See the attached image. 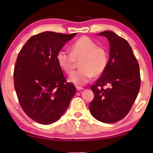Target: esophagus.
<instances>
[{"mask_svg":"<svg viewBox=\"0 0 153 153\" xmlns=\"http://www.w3.org/2000/svg\"><path fill=\"white\" fill-rule=\"evenodd\" d=\"M76 88L77 91H81V90H83V88L81 87V86H76Z\"/></svg>","mask_w":153,"mask_h":153,"instance_id":"34e87169","label":"esophagus"}]
</instances>
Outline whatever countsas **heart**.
I'll return each instance as SVG.
<instances>
[{
    "label": "heart",
    "mask_w": 153,
    "mask_h": 153,
    "mask_svg": "<svg viewBox=\"0 0 153 153\" xmlns=\"http://www.w3.org/2000/svg\"><path fill=\"white\" fill-rule=\"evenodd\" d=\"M58 65L67 74L71 75L76 67V62L80 61L81 69L70 78L76 85H84L93 76L102 75L108 68L109 53L105 47L87 36L81 37L70 46V53L60 50L56 55Z\"/></svg>",
    "instance_id": "heart-1"
}]
</instances>
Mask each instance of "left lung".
<instances>
[{
	"label": "left lung",
	"mask_w": 153,
	"mask_h": 153,
	"mask_svg": "<svg viewBox=\"0 0 153 153\" xmlns=\"http://www.w3.org/2000/svg\"><path fill=\"white\" fill-rule=\"evenodd\" d=\"M99 35L107 37L110 45L108 68L91 85L94 98L89 109L97 120L114 123L130 111L141 86L139 65L129 43L112 31ZM108 86L104 88V86Z\"/></svg>",
	"instance_id": "1"
}]
</instances>
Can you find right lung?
Listing matches in <instances>:
<instances>
[{
	"mask_svg": "<svg viewBox=\"0 0 153 153\" xmlns=\"http://www.w3.org/2000/svg\"><path fill=\"white\" fill-rule=\"evenodd\" d=\"M76 33L65 35L46 31L27 41L14 70V85L19 102L29 118L43 125L57 121L76 93L67 82L56 55Z\"/></svg>",
	"mask_w": 153,
	"mask_h": 153,
	"instance_id": "add662e5",
	"label": "right lung"
}]
</instances>
